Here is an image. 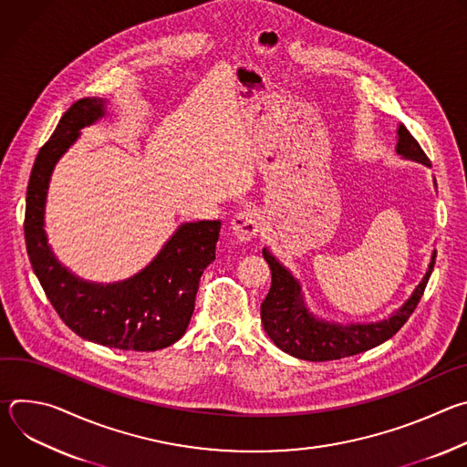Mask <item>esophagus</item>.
<instances>
[{
    "label": "esophagus",
    "instance_id": "34e87169",
    "mask_svg": "<svg viewBox=\"0 0 467 467\" xmlns=\"http://www.w3.org/2000/svg\"><path fill=\"white\" fill-rule=\"evenodd\" d=\"M231 229H233V233L238 240L251 242L260 233V216H258V213L253 211V209H245V211L238 213L231 222Z\"/></svg>",
    "mask_w": 467,
    "mask_h": 467
}]
</instances>
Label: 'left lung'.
<instances>
[{"mask_svg":"<svg viewBox=\"0 0 467 467\" xmlns=\"http://www.w3.org/2000/svg\"><path fill=\"white\" fill-rule=\"evenodd\" d=\"M395 151L403 159L431 166V161L405 125H399L397 129ZM262 254L272 270L270 292L260 305L264 330L268 332V337L279 349L310 362L353 357L389 340L416 310L436 262L434 249L425 277L416 286L409 301L389 317L375 323H330L316 317L306 308L299 281L285 265L265 247L262 249Z\"/></svg>","mask_w":467,"mask_h":467,"instance_id":"obj_1","label":"left lung"}]
</instances>
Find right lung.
<instances>
[{
	"label": "right lung",
	"mask_w": 467,
	"mask_h": 467,
	"mask_svg": "<svg viewBox=\"0 0 467 467\" xmlns=\"http://www.w3.org/2000/svg\"><path fill=\"white\" fill-rule=\"evenodd\" d=\"M103 116V99L76 101L40 148L26 199L27 254L49 303L78 337L123 351H157L184 335L199 279L216 258L222 222L181 225L150 265L119 283H88L66 270L47 245L44 231L47 186L57 161L78 140L79 130Z\"/></svg>",
	"instance_id": "right-lung-1"
}]
</instances>
